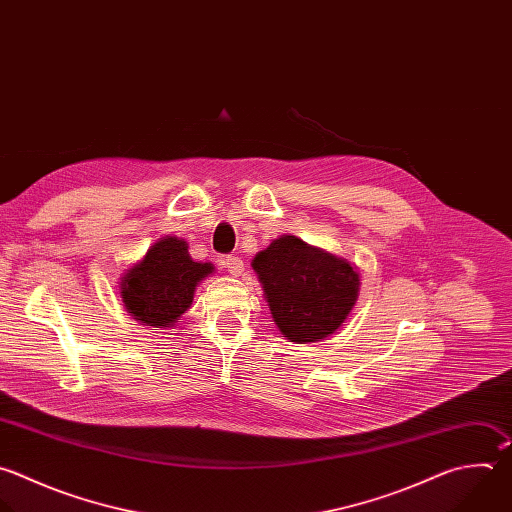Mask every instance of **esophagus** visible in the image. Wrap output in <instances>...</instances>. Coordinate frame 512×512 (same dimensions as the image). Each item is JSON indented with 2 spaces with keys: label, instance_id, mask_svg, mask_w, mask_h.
<instances>
[{
  "label": "esophagus",
  "instance_id": "esophagus-1",
  "mask_svg": "<svg viewBox=\"0 0 512 512\" xmlns=\"http://www.w3.org/2000/svg\"><path fill=\"white\" fill-rule=\"evenodd\" d=\"M223 265H225V267H227V271H229L231 275H235V277H239V275L243 273V269H245L243 259H241V257H235V255L225 257V259H223Z\"/></svg>",
  "mask_w": 512,
  "mask_h": 512
}]
</instances>
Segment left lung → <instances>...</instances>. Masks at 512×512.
<instances>
[{
	"instance_id": "left-lung-1",
	"label": "left lung",
	"mask_w": 512,
	"mask_h": 512,
	"mask_svg": "<svg viewBox=\"0 0 512 512\" xmlns=\"http://www.w3.org/2000/svg\"><path fill=\"white\" fill-rule=\"evenodd\" d=\"M251 265L275 325L295 344L321 342L339 329L358 301L356 267L295 235L277 237Z\"/></svg>"
}]
</instances>
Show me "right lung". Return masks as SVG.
<instances>
[{
    "mask_svg": "<svg viewBox=\"0 0 512 512\" xmlns=\"http://www.w3.org/2000/svg\"><path fill=\"white\" fill-rule=\"evenodd\" d=\"M213 271V263L193 261L187 241L162 237L120 279L122 303L142 325L173 327Z\"/></svg>",
    "mask_w": 512,
    "mask_h": 512,
    "instance_id": "right-lung-1",
    "label": "right lung"
}]
</instances>
